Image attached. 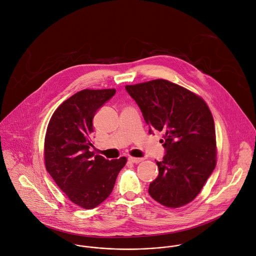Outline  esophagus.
<instances>
[{"label": "esophagus", "mask_w": 256, "mask_h": 256, "mask_svg": "<svg viewBox=\"0 0 256 256\" xmlns=\"http://www.w3.org/2000/svg\"><path fill=\"white\" fill-rule=\"evenodd\" d=\"M128 160H129V162H131V163H133V164H138V163L142 162L143 159H141V158H135V157H129Z\"/></svg>", "instance_id": "esophagus-1"}]
</instances>
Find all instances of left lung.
Instances as JSON below:
<instances>
[{"instance_id": "obj_1", "label": "left lung", "mask_w": 256, "mask_h": 256, "mask_svg": "<svg viewBox=\"0 0 256 256\" xmlns=\"http://www.w3.org/2000/svg\"><path fill=\"white\" fill-rule=\"evenodd\" d=\"M139 106L149 133L163 132V161L149 186L150 196L163 206L192 202L216 167V131L206 102L190 90L164 80L125 86Z\"/></svg>"}]
</instances>
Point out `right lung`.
Returning a JSON list of instances; mask_svg holds the SVG:
<instances>
[{
	"label": "right lung",
	"instance_id": "right-lung-1",
	"mask_svg": "<svg viewBox=\"0 0 256 256\" xmlns=\"http://www.w3.org/2000/svg\"><path fill=\"white\" fill-rule=\"evenodd\" d=\"M116 93L115 89L82 90L52 114L44 140L46 168L60 188L76 204L91 210L111 194L126 158L94 156L92 120Z\"/></svg>",
	"mask_w": 256,
	"mask_h": 256
}]
</instances>
